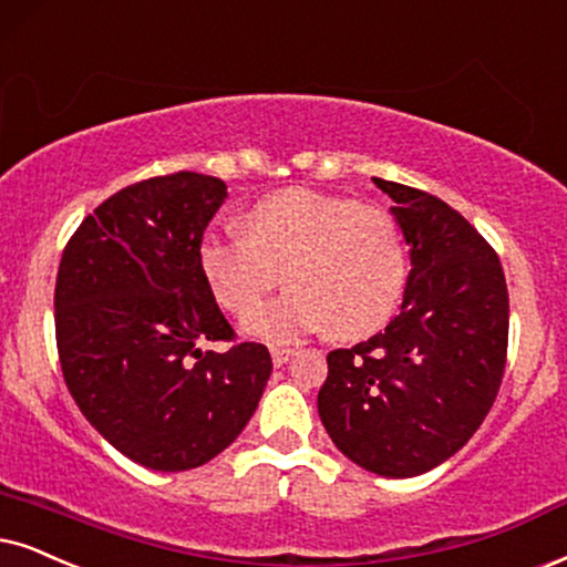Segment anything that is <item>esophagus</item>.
<instances>
[{
	"label": "esophagus",
	"mask_w": 567,
	"mask_h": 567,
	"mask_svg": "<svg viewBox=\"0 0 567 567\" xmlns=\"http://www.w3.org/2000/svg\"><path fill=\"white\" fill-rule=\"evenodd\" d=\"M292 353H296V350H292V348L271 346V363H275V367H282V363L290 361Z\"/></svg>",
	"instance_id": "34e87169"
}]
</instances>
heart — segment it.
I'll return each mask as SVG.
<instances>
[{
  "label": "heart",
  "mask_w": 567,
  "mask_h": 567,
  "mask_svg": "<svg viewBox=\"0 0 567 567\" xmlns=\"http://www.w3.org/2000/svg\"><path fill=\"white\" fill-rule=\"evenodd\" d=\"M240 230H209L196 261L225 311L243 317L275 288L288 290L246 319L248 334L296 342L329 334L363 337L392 317L405 290L408 256L398 219L353 198L290 188L250 204Z\"/></svg>",
  "instance_id": "b5f03b06"
}]
</instances>
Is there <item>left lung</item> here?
<instances>
[{
  "mask_svg": "<svg viewBox=\"0 0 567 567\" xmlns=\"http://www.w3.org/2000/svg\"><path fill=\"white\" fill-rule=\"evenodd\" d=\"M411 256L403 306L382 332L327 355L319 419L371 474L411 478L474 436L503 382L507 285L489 243L453 206L374 177Z\"/></svg>",
  "mask_w": 567,
  "mask_h": 567,
  "instance_id": "left-lung-1",
  "label": "left lung"
}]
</instances>
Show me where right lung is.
Wrapping results in <instances>:
<instances>
[{
  "label": "right lung",
  "mask_w": 567,
  "mask_h": 567,
  "mask_svg": "<svg viewBox=\"0 0 567 567\" xmlns=\"http://www.w3.org/2000/svg\"><path fill=\"white\" fill-rule=\"evenodd\" d=\"M227 198L219 177H152L96 206L64 246L54 288L64 382L89 424L152 471H188L230 447L271 374L261 342L225 353L233 327L196 248Z\"/></svg>",
  "instance_id": "add662e5"
}]
</instances>
